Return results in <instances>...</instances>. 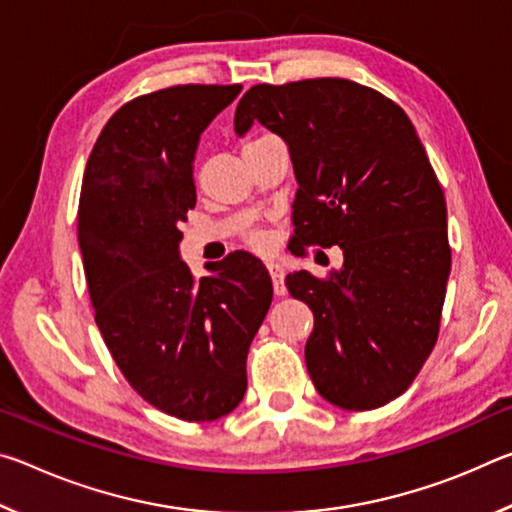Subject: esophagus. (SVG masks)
Returning <instances> with one entry per match:
<instances>
[{
	"mask_svg": "<svg viewBox=\"0 0 512 512\" xmlns=\"http://www.w3.org/2000/svg\"><path fill=\"white\" fill-rule=\"evenodd\" d=\"M268 273H271L273 280V291L277 296H284V293H287V287H284V268L277 262H271L268 264Z\"/></svg>",
	"mask_w": 512,
	"mask_h": 512,
	"instance_id": "esophagus-1",
	"label": "esophagus"
}]
</instances>
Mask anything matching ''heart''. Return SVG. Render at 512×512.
<instances>
[{"instance_id": "b5f03b06", "label": "heart", "mask_w": 512, "mask_h": 512, "mask_svg": "<svg viewBox=\"0 0 512 512\" xmlns=\"http://www.w3.org/2000/svg\"><path fill=\"white\" fill-rule=\"evenodd\" d=\"M253 241H255V244H264V241H266V239H264L262 235H255V237H253Z\"/></svg>"}]
</instances>
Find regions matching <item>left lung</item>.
<instances>
[{
    "mask_svg": "<svg viewBox=\"0 0 512 512\" xmlns=\"http://www.w3.org/2000/svg\"><path fill=\"white\" fill-rule=\"evenodd\" d=\"M289 146L298 192L293 246H341V271L287 275L314 311L305 361L345 411L400 397L438 341L452 248L436 171L406 112L348 79L253 85L235 112Z\"/></svg>",
    "mask_w": 512,
    "mask_h": 512,
    "instance_id": "left-lung-1",
    "label": "left lung"
}]
</instances>
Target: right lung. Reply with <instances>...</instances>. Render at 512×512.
<instances>
[{"label": "right lung", "instance_id": "add662e5", "mask_svg": "<svg viewBox=\"0 0 512 512\" xmlns=\"http://www.w3.org/2000/svg\"><path fill=\"white\" fill-rule=\"evenodd\" d=\"M241 85H173L121 106L85 164L79 246L94 320L112 359L162 413L210 422L244 400L246 357L273 300L246 250L196 277L180 223L196 205L201 133Z\"/></svg>", "mask_w": 512, "mask_h": 512}]
</instances>
